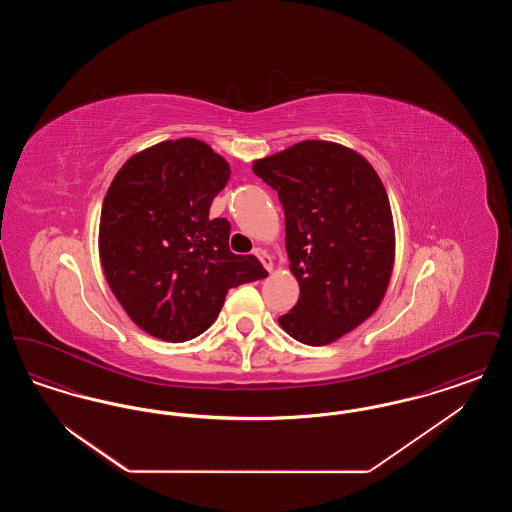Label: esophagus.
I'll use <instances>...</instances> for the list:
<instances>
[{
    "mask_svg": "<svg viewBox=\"0 0 512 512\" xmlns=\"http://www.w3.org/2000/svg\"><path fill=\"white\" fill-rule=\"evenodd\" d=\"M255 255L259 257V261L265 265V268H267L268 272H272L274 263H272V257L268 255L267 251H265V249H255Z\"/></svg>",
    "mask_w": 512,
    "mask_h": 512,
    "instance_id": "obj_1",
    "label": "esophagus"
}]
</instances>
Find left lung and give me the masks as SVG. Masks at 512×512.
Returning <instances> with one entry per match:
<instances>
[{"label": "left lung", "mask_w": 512, "mask_h": 512, "mask_svg": "<svg viewBox=\"0 0 512 512\" xmlns=\"http://www.w3.org/2000/svg\"><path fill=\"white\" fill-rule=\"evenodd\" d=\"M284 207L286 251L299 299L278 318L305 345H328L382 303L395 263L388 192L361 153L305 140L253 161Z\"/></svg>", "instance_id": "1"}]
</instances>
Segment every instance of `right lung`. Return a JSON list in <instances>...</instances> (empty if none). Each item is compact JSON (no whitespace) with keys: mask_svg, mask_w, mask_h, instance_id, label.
<instances>
[{"mask_svg":"<svg viewBox=\"0 0 512 512\" xmlns=\"http://www.w3.org/2000/svg\"><path fill=\"white\" fill-rule=\"evenodd\" d=\"M228 180L213 147L180 138L134 153L103 197V274L126 315L157 340L203 334L230 288L268 276L257 257L230 251V222L209 217Z\"/></svg>","mask_w":512,"mask_h":512,"instance_id":"right-lung-1","label":"right lung"}]
</instances>
